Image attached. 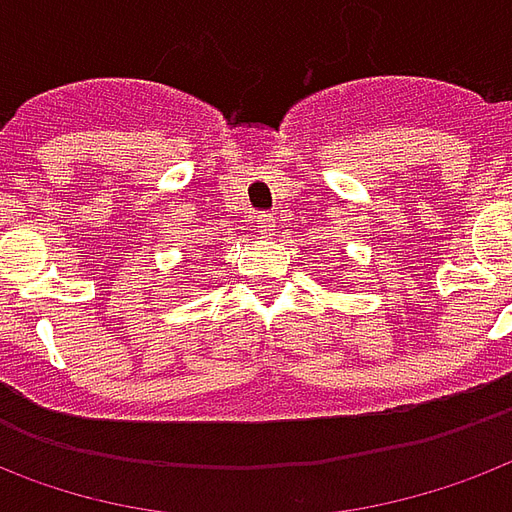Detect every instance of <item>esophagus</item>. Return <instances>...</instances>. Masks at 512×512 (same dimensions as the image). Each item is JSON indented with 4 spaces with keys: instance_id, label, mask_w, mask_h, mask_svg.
Listing matches in <instances>:
<instances>
[{
    "instance_id": "esophagus-1",
    "label": "esophagus",
    "mask_w": 512,
    "mask_h": 512,
    "mask_svg": "<svg viewBox=\"0 0 512 512\" xmlns=\"http://www.w3.org/2000/svg\"><path fill=\"white\" fill-rule=\"evenodd\" d=\"M255 227L260 238H274L276 236V219L274 214H257Z\"/></svg>"
}]
</instances>
